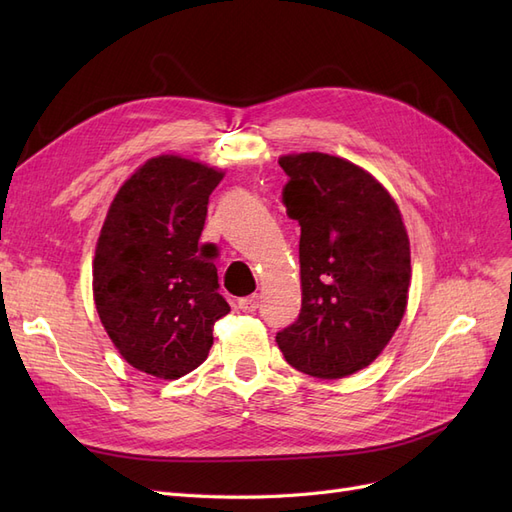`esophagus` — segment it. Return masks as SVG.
<instances>
[{
  "instance_id": "obj_1",
  "label": "esophagus",
  "mask_w": 512,
  "mask_h": 512,
  "mask_svg": "<svg viewBox=\"0 0 512 512\" xmlns=\"http://www.w3.org/2000/svg\"><path fill=\"white\" fill-rule=\"evenodd\" d=\"M239 309L245 314H254L258 309V294H252V297H243L239 299Z\"/></svg>"
}]
</instances>
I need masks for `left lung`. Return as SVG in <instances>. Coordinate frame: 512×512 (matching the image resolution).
Segmentation results:
<instances>
[{"label": "left lung", "mask_w": 512, "mask_h": 512, "mask_svg": "<svg viewBox=\"0 0 512 512\" xmlns=\"http://www.w3.org/2000/svg\"><path fill=\"white\" fill-rule=\"evenodd\" d=\"M284 205L301 226V314L275 335L307 376L354 374L391 342L408 305L410 241L391 194L329 153L280 158Z\"/></svg>", "instance_id": "left-lung-1"}]
</instances>
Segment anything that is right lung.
Wrapping results in <instances>:
<instances>
[{
    "label": "right lung",
    "mask_w": 512,
    "mask_h": 512,
    "mask_svg": "<svg viewBox=\"0 0 512 512\" xmlns=\"http://www.w3.org/2000/svg\"><path fill=\"white\" fill-rule=\"evenodd\" d=\"M222 177L179 156L151 158L121 185L100 230L98 316L123 359L156 378L177 380L203 363L215 320L230 312L218 247L198 243Z\"/></svg>",
    "instance_id": "obj_1"
}]
</instances>
